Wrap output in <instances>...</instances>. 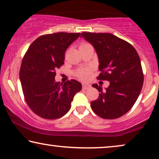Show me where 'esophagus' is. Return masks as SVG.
Masks as SVG:
<instances>
[{
    "mask_svg": "<svg viewBox=\"0 0 159 159\" xmlns=\"http://www.w3.org/2000/svg\"><path fill=\"white\" fill-rule=\"evenodd\" d=\"M82 84V88L84 89V90H86V89H88L90 88V84H88V83H84V82H83V83Z\"/></svg>",
    "mask_w": 159,
    "mask_h": 159,
    "instance_id": "esophagus-1",
    "label": "esophagus"
}]
</instances>
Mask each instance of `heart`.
I'll return each instance as SVG.
<instances>
[{"label":"heart","instance_id":"b5f03b06","mask_svg":"<svg viewBox=\"0 0 159 159\" xmlns=\"http://www.w3.org/2000/svg\"><path fill=\"white\" fill-rule=\"evenodd\" d=\"M88 43H82L81 44L80 46H82V45H87ZM77 76V77H79L80 79L81 80H88L89 77H90V70L88 69H80L79 71H77V74H76Z\"/></svg>","mask_w":159,"mask_h":159}]
</instances>
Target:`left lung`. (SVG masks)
Instances as JSON below:
<instances>
[{
	"mask_svg": "<svg viewBox=\"0 0 159 159\" xmlns=\"http://www.w3.org/2000/svg\"><path fill=\"white\" fill-rule=\"evenodd\" d=\"M81 38L90 43L96 51L99 70L98 79L110 82L103 89L93 84L99 93L91 108L103 119H114L131 109L140 95L143 73L138 52L127 41L110 33L82 32Z\"/></svg>",
	"mask_w": 159,
	"mask_h": 159,
	"instance_id": "left-lung-1",
	"label": "left lung"
}]
</instances>
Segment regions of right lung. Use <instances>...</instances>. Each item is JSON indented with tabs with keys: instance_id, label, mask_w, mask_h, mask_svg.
I'll use <instances>...</instances> for the list:
<instances>
[{
	"instance_id": "right-lung-1",
	"label": "right lung",
	"mask_w": 159,
	"mask_h": 159,
	"mask_svg": "<svg viewBox=\"0 0 159 159\" xmlns=\"http://www.w3.org/2000/svg\"><path fill=\"white\" fill-rule=\"evenodd\" d=\"M80 33H56L39 37L30 45L21 62L19 78L25 101L32 111L56 119L69 111L74 96L82 90L75 80L56 82V70L64 64V53Z\"/></svg>"
}]
</instances>
